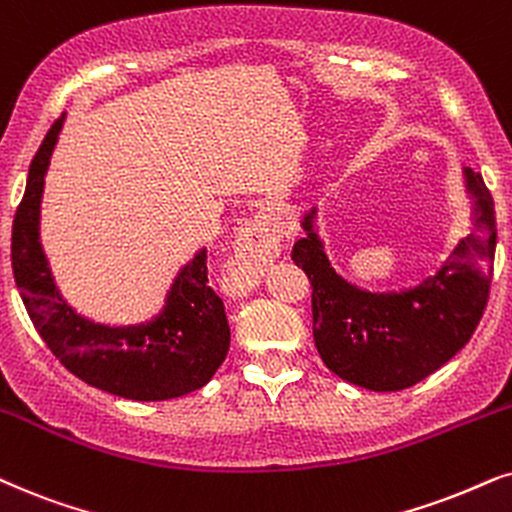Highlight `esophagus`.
Masks as SVG:
<instances>
[{"label": "esophagus", "mask_w": 512, "mask_h": 512, "mask_svg": "<svg viewBox=\"0 0 512 512\" xmlns=\"http://www.w3.org/2000/svg\"><path fill=\"white\" fill-rule=\"evenodd\" d=\"M280 244V230L270 216L258 214L244 223V228L237 235L235 244V261L230 268V280L244 287H251L256 282L258 268Z\"/></svg>", "instance_id": "esophagus-1"}]
</instances>
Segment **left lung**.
<instances>
[{
  "instance_id": "8db88e82",
  "label": "left lung",
  "mask_w": 512,
  "mask_h": 512,
  "mask_svg": "<svg viewBox=\"0 0 512 512\" xmlns=\"http://www.w3.org/2000/svg\"><path fill=\"white\" fill-rule=\"evenodd\" d=\"M473 199V228L435 275L400 291H367L331 268L305 211V237L291 258L313 284V336L338 378L374 393H397L447 364L470 341L487 308L496 249V218L482 176L463 167Z\"/></svg>"
}]
</instances>
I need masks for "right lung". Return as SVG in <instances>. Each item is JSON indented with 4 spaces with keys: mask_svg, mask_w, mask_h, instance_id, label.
<instances>
[{
    "mask_svg": "<svg viewBox=\"0 0 512 512\" xmlns=\"http://www.w3.org/2000/svg\"><path fill=\"white\" fill-rule=\"evenodd\" d=\"M56 119L30 164L11 232L16 287L32 324L53 355L89 386L136 402L174 400L207 386L230 348L223 301L207 280V249L178 270L164 308L148 322L110 327L65 301L39 242L44 176L61 136Z\"/></svg>",
    "mask_w": 512,
    "mask_h": 512,
    "instance_id": "1",
    "label": "right lung"
}]
</instances>
